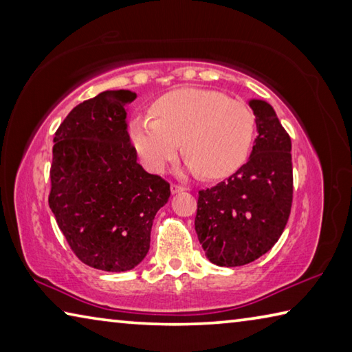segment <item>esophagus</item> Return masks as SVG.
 <instances>
[{
	"label": "esophagus",
	"mask_w": 352,
	"mask_h": 352,
	"mask_svg": "<svg viewBox=\"0 0 352 352\" xmlns=\"http://www.w3.org/2000/svg\"><path fill=\"white\" fill-rule=\"evenodd\" d=\"M184 188L182 186V184H177V183H172L170 184V192L172 194H178V192H183Z\"/></svg>",
	"instance_id": "esophagus-1"
}]
</instances>
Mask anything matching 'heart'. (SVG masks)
<instances>
[{"mask_svg":"<svg viewBox=\"0 0 352 352\" xmlns=\"http://www.w3.org/2000/svg\"><path fill=\"white\" fill-rule=\"evenodd\" d=\"M151 116L130 122V140L146 168L162 174L182 151L186 168L206 180L233 174L253 147L256 118L242 100L206 88H178L157 99Z\"/></svg>","mask_w":352,"mask_h":352,"instance_id":"obj_1","label":"heart"}]
</instances>
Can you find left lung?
<instances>
[{
  "instance_id": "8db88e82",
  "label": "left lung",
  "mask_w": 352,
  "mask_h": 352,
  "mask_svg": "<svg viewBox=\"0 0 352 352\" xmlns=\"http://www.w3.org/2000/svg\"><path fill=\"white\" fill-rule=\"evenodd\" d=\"M248 104L258 129L248 162L199 190L195 231L206 258L220 267L245 265L269 252L283 234L294 197L290 136L269 102Z\"/></svg>"
}]
</instances>
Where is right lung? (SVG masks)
I'll use <instances>...</instances> for the list:
<instances>
[{"label": "right lung", "mask_w": 352, "mask_h": 352, "mask_svg": "<svg viewBox=\"0 0 352 352\" xmlns=\"http://www.w3.org/2000/svg\"><path fill=\"white\" fill-rule=\"evenodd\" d=\"M136 94L109 90L83 100L57 129L50 208L83 264L127 272L146 258L155 214L168 204L169 183L136 162L127 105Z\"/></svg>", "instance_id": "1"}]
</instances>
